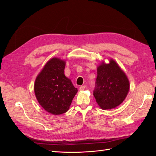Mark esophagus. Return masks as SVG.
<instances>
[{"label": "esophagus", "instance_id": "34e87169", "mask_svg": "<svg viewBox=\"0 0 156 156\" xmlns=\"http://www.w3.org/2000/svg\"><path fill=\"white\" fill-rule=\"evenodd\" d=\"M85 88H86L85 85H83V86H81L79 87V90H83L85 89Z\"/></svg>", "mask_w": 156, "mask_h": 156}]
</instances>
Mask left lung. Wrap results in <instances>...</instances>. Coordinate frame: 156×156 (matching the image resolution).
<instances>
[{
	"label": "left lung",
	"instance_id": "left-lung-1",
	"mask_svg": "<svg viewBox=\"0 0 156 156\" xmlns=\"http://www.w3.org/2000/svg\"><path fill=\"white\" fill-rule=\"evenodd\" d=\"M97 78L93 94L103 109H111L124 101L129 89L126 74L115 61L102 63L97 69Z\"/></svg>",
	"mask_w": 156,
	"mask_h": 156
}]
</instances>
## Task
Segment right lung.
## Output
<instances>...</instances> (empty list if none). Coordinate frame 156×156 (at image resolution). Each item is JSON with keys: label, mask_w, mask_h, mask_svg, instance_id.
Returning a JSON list of instances; mask_svg holds the SVG:
<instances>
[{"label": "right lung", "mask_w": 156, "mask_h": 156, "mask_svg": "<svg viewBox=\"0 0 156 156\" xmlns=\"http://www.w3.org/2000/svg\"><path fill=\"white\" fill-rule=\"evenodd\" d=\"M65 61L58 58L49 60L37 75L34 92L44 109L53 115L67 112L77 89L64 75Z\"/></svg>", "instance_id": "1"}]
</instances>
